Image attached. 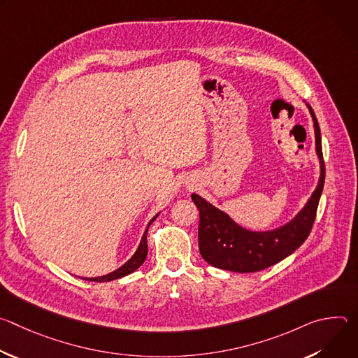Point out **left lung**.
Listing matches in <instances>:
<instances>
[{"instance_id":"1","label":"left lung","mask_w":358,"mask_h":358,"mask_svg":"<svg viewBox=\"0 0 358 358\" xmlns=\"http://www.w3.org/2000/svg\"><path fill=\"white\" fill-rule=\"evenodd\" d=\"M306 108L313 120L320 176L316 189L290 221L275 229L252 231L235 222L225 211L213 206L206 198L191 194V199L199 211V253L210 265L238 273L258 272L287 258L309 236L324 185L326 169L320 127L312 106L306 103Z\"/></svg>"}]
</instances>
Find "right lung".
<instances>
[{
	"label": "right lung",
	"instance_id": "right-lung-1",
	"mask_svg": "<svg viewBox=\"0 0 358 358\" xmlns=\"http://www.w3.org/2000/svg\"><path fill=\"white\" fill-rule=\"evenodd\" d=\"M159 215H160V213L155 218L150 220V222H148V225H147V228H145V231H144V234H143V236L140 239V243H138L136 252L133 253V257L126 264H123L120 268H117L116 271H113V272H110L108 275L96 276V278H82V279L83 280H92V282H110V280L120 279V278L134 272L136 269H138L143 265V262L145 261V258H147V231H148V227Z\"/></svg>",
	"mask_w": 358,
	"mask_h": 358
}]
</instances>
